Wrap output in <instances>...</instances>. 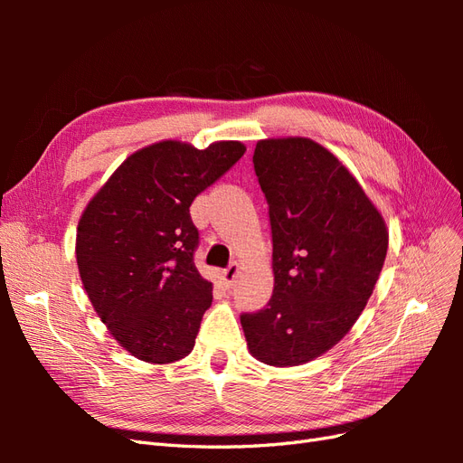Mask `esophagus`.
<instances>
[{"label": "esophagus", "instance_id": "1", "mask_svg": "<svg viewBox=\"0 0 463 463\" xmlns=\"http://www.w3.org/2000/svg\"><path fill=\"white\" fill-rule=\"evenodd\" d=\"M237 272H240V262H232L226 270L222 272V278L226 284H233V279L237 278Z\"/></svg>", "mask_w": 463, "mask_h": 463}]
</instances>
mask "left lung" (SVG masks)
I'll list each match as a JSON object with an SVG mask.
<instances>
[{"label": "left lung", "instance_id": "1", "mask_svg": "<svg viewBox=\"0 0 463 463\" xmlns=\"http://www.w3.org/2000/svg\"><path fill=\"white\" fill-rule=\"evenodd\" d=\"M253 164L269 203L274 291L264 309L241 315V326L255 359L303 365L365 309L386 259V223L347 167L311 138H264Z\"/></svg>", "mask_w": 463, "mask_h": 463}]
</instances>
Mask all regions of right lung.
Wrapping results in <instances>:
<instances>
[{
    "instance_id": "1",
    "label": "right lung",
    "mask_w": 463,
    "mask_h": 463,
    "mask_svg": "<svg viewBox=\"0 0 463 463\" xmlns=\"http://www.w3.org/2000/svg\"><path fill=\"white\" fill-rule=\"evenodd\" d=\"M240 141L199 150L160 141L137 150L100 187L77 228V264L109 334L137 359L165 365L193 352L213 284L193 255L189 206L245 154Z\"/></svg>"
}]
</instances>
